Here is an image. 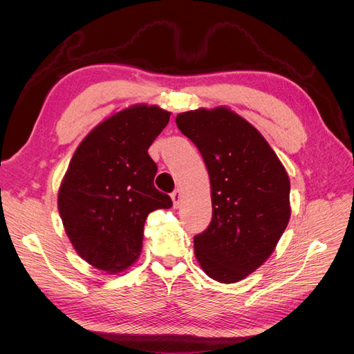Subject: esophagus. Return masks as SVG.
Returning <instances> with one entry per match:
<instances>
[{"instance_id":"1","label":"esophagus","mask_w":354,"mask_h":354,"mask_svg":"<svg viewBox=\"0 0 354 354\" xmlns=\"http://www.w3.org/2000/svg\"><path fill=\"white\" fill-rule=\"evenodd\" d=\"M181 198H183V194H181V190L177 189L174 190L173 194H171V199H173V203H174V208H178L180 202H181Z\"/></svg>"}]
</instances>
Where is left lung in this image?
Here are the masks:
<instances>
[{"mask_svg":"<svg viewBox=\"0 0 354 354\" xmlns=\"http://www.w3.org/2000/svg\"><path fill=\"white\" fill-rule=\"evenodd\" d=\"M178 130L207 165L212 220L194 239L195 257L211 279L234 283L259 269L285 232L289 177L257 128L226 106L181 112Z\"/></svg>","mask_w":354,"mask_h":354,"instance_id":"obj_1","label":"left lung"}]
</instances>
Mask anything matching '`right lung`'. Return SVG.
<instances>
[{
	"mask_svg": "<svg viewBox=\"0 0 354 354\" xmlns=\"http://www.w3.org/2000/svg\"><path fill=\"white\" fill-rule=\"evenodd\" d=\"M156 104H131L95 125L75 151L57 208L68 238L94 269L116 274L138 259L145 221L171 198L156 190L147 149L169 121Z\"/></svg>",
	"mask_w": 354,
	"mask_h": 354,
	"instance_id": "right-lung-1",
	"label": "right lung"
}]
</instances>
